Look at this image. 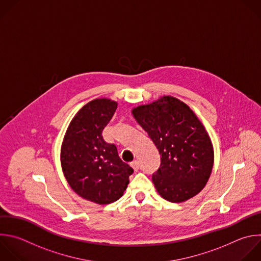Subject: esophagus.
<instances>
[{
    "label": "esophagus",
    "instance_id": "1",
    "mask_svg": "<svg viewBox=\"0 0 261 261\" xmlns=\"http://www.w3.org/2000/svg\"><path fill=\"white\" fill-rule=\"evenodd\" d=\"M131 166H132V168L134 169V171H135V172H137V171L139 170V168H140L139 162H137V161H134V162L131 164Z\"/></svg>",
    "mask_w": 261,
    "mask_h": 261
}]
</instances>
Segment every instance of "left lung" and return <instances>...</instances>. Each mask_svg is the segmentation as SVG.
Segmentation results:
<instances>
[{
	"label": "left lung",
	"mask_w": 261,
	"mask_h": 261,
	"mask_svg": "<svg viewBox=\"0 0 261 261\" xmlns=\"http://www.w3.org/2000/svg\"><path fill=\"white\" fill-rule=\"evenodd\" d=\"M161 155L152 174L158 193L172 203L185 202L206 186L213 168L210 137L195 113L185 102L163 96L132 110Z\"/></svg>",
	"instance_id": "left-lung-1"
}]
</instances>
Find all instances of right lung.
Wrapping results in <instances>:
<instances>
[{
  "label": "right lung",
  "instance_id": "1",
  "mask_svg": "<svg viewBox=\"0 0 261 261\" xmlns=\"http://www.w3.org/2000/svg\"><path fill=\"white\" fill-rule=\"evenodd\" d=\"M118 103L98 98L84 106L71 120L61 145V167L70 188L82 198L106 205L119 200L133 169L115 144L102 137Z\"/></svg>",
  "mask_w": 261,
  "mask_h": 261
}]
</instances>
